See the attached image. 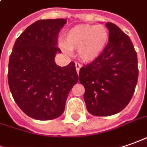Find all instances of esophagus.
I'll list each match as a JSON object with an SVG mask.
<instances>
[{"label":"esophagus","instance_id":"esophagus-1","mask_svg":"<svg viewBox=\"0 0 147 147\" xmlns=\"http://www.w3.org/2000/svg\"><path fill=\"white\" fill-rule=\"evenodd\" d=\"M80 67H81V64L80 63H76V69L77 71V73L80 72Z\"/></svg>","mask_w":147,"mask_h":147}]
</instances>
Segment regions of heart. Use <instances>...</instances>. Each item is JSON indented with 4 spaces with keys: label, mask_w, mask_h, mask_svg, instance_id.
I'll list each match as a JSON object with an SVG mask.
<instances>
[{
    "label": "heart",
    "mask_w": 147,
    "mask_h": 147,
    "mask_svg": "<svg viewBox=\"0 0 147 147\" xmlns=\"http://www.w3.org/2000/svg\"><path fill=\"white\" fill-rule=\"evenodd\" d=\"M109 41V32L103 25H79L64 35L61 47L64 51L78 50L81 60L92 62L104 51Z\"/></svg>",
    "instance_id": "heart-1"
}]
</instances>
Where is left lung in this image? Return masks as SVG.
<instances>
[{"instance_id":"obj_1","label":"left lung","mask_w":147,"mask_h":147,"mask_svg":"<svg viewBox=\"0 0 147 147\" xmlns=\"http://www.w3.org/2000/svg\"><path fill=\"white\" fill-rule=\"evenodd\" d=\"M107 47L96 59L80 69L84 99L92 115L105 117L123 110L134 93L138 57L131 40L117 25L108 22Z\"/></svg>"}]
</instances>
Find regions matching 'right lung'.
Returning <instances> with one entry per match:
<instances>
[{"label":"right lung","mask_w":147,"mask_h":147,"mask_svg":"<svg viewBox=\"0 0 147 147\" xmlns=\"http://www.w3.org/2000/svg\"><path fill=\"white\" fill-rule=\"evenodd\" d=\"M66 19L38 20L15 42L9 57L8 82L18 107L36 120L55 119L64 111L67 96L79 76L74 62L55 63L58 35Z\"/></svg>","instance_id":"add662e5"}]
</instances>
